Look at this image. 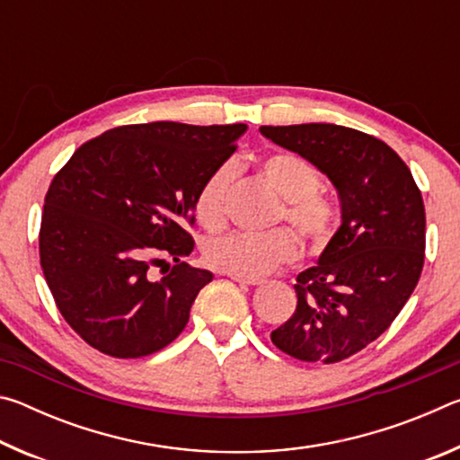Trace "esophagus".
<instances>
[{"label": "esophagus", "instance_id": "obj_1", "mask_svg": "<svg viewBox=\"0 0 460 460\" xmlns=\"http://www.w3.org/2000/svg\"><path fill=\"white\" fill-rule=\"evenodd\" d=\"M231 279H235L239 284H247V286H255V284H261L260 278H243V276H231Z\"/></svg>", "mask_w": 460, "mask_h": 460}]
</instances>
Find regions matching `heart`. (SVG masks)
I'll return each mask as SVG.
<instances>
[{"label": "heart", "instance_id": "1", "mask_svg": "<svg viewBox=\"0 0 460 460\" xmlns=\"http://www.w3.org/2000/svg\"><path fill=\"white\" fill-rule=\"evenodd\" d=\"M258 168L261 176L282 197L276 221H286L313 252L329 243L337 227V207L318 184L316 168L306 158L271 150L260 155ZM235 166L231 162L215 166L200 182L194 194V215L207 229L217 231L227 221V199ZM298 255V243L288 229L268 233H229V235L207 241L202 260L208 268L223 274L260 278L270 274Z\"/></svg>", "mask_w": 460, "mask_h": 460}]
</instances>
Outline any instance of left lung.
<instances>
[{"mask_svg": "<svg viewBox=\"0 0 460 460\" xmlns=\"http://www.w3.org/2000/svg\"><path fill=\"white\" fill-rule=\"evenodd\" d=\"M260 131L329 176L342 211L316 266L296 278L298 305L271 342L308 363L349 359L389 329L422 274V192L406 162L359 129L302 123Z\"/></svg>", "mask_w": 460, "mask_h": 460, "instance_id": "8db88e82", "label": "left lung"}]
</instances>
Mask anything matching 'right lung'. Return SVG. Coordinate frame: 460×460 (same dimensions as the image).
Instances as JSON below:
<instances>
[{"mask_svg": "<svg viewBox=\"0 0 460 460\" xmlns=\"http://www.w3.org/2000/svg\"><path fill=\"white\" fill-rule=\"evenodd\" d=\"M245 123L113 128L84 142L52 178L40 266L68 326L97 351L137 359L170 345L213 279L192 268L194 194L237 150ZM175 266L162 279L151 268Z\"/></svg>", "mask_w": 460, "mask_h": 460, "instance_id": "obj_1", "label": "right lung"}]
</instances>
